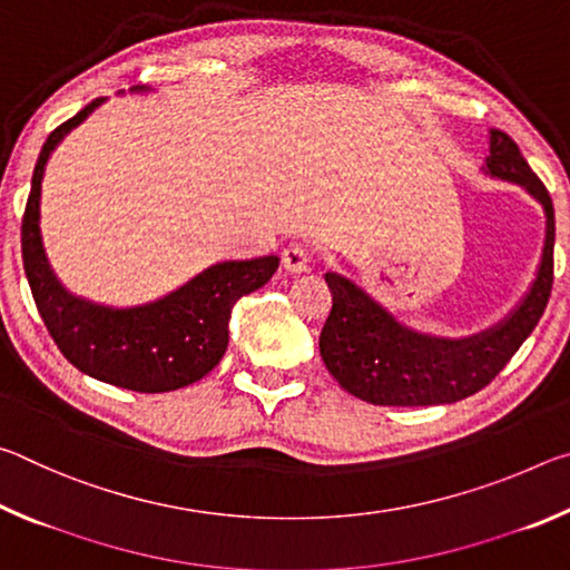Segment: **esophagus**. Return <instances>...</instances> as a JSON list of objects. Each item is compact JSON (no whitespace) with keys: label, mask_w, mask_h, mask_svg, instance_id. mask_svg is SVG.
Masks as SVG:
<instances>
[{"label":"esophagus","mask_w":570,"mask_h":570,"mask_svg":"<svg viewBox=\"0 0 570 570\" xmlns=\"http://www.w3.org/2000/svg\"><path fill=\"white\" fill-rule=\"evenodd\" d=\"M282 262H284L286 272H292V274L306 272L308 262H312V248H308L306 244H288L282 254Z\"/></svg>","instance_id":"obj_1"}]
</instances>
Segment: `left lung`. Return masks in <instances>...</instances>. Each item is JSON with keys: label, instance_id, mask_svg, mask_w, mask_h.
<instances>
[{"label": "left lung", "instance_id": "left-lung-1", "mask_svg": "<svg viewBox=\"0 0 570 570\" xmlns=\"http://www.w3.org/2000/svg\"><path fill=\"white\" fill-rule=\"evenodd\" d=\"M485 166L490 176L518 183L546 208V248L533 288L495 330L470 340H435L404 330L362 288L326 272L332 312L320 334V352L332 377L354 397L382 407L465 400L498 377L543 316L553 288V200L508 132L490 130Z\"/></svg>", "mask_w": 570, "mask_h": 570}]
</instances>
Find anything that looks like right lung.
<instances>
[{
  "instance_id": "1",
  "label": "right lung",
  "mask_w": 570,
  "mask_h": 570,
  "mask_svg": "<svg viewBox=\"0 0 570 570\" xmlns=\"http://www.w3.org/2000/svg\"><path fill=\"white\" fill-rule=\"evenodd\" d=\"M102 100L72 115L47 135L37 158L22 216V262L37 312L65 360L90 377L132 392L188 387L214 370L228 346L230 308L262 288L278 268L276 256L220 262L160 302L110 308L67 294L47 264L40 236V188L45 163L57 142Z\"/></svg>"
}]
</instances>
